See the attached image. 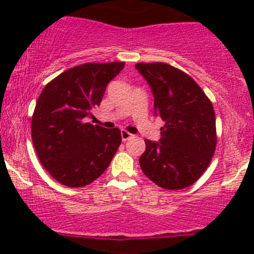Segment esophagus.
<instances>
[{
    "label": "esophagus",
    "mask_w": 254,
    "mask_h": 254,
    "mask_svg": "<svg viewBox=\"0 0 254 254\" xmlns=\"http://www.w3.org/2000/svg\"><path fill=\"white\" fill-rule=\"evenodd\" d=\"M120 134H122V140L123 141H127V140H130L132 137V134H130L129 131H127V130H122V132H120Z\"/></svg>",
    "instance_id": "esophagus-1"
}]
</instances>
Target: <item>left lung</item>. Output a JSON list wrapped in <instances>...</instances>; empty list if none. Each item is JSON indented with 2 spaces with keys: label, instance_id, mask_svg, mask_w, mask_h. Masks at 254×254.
<instances>
[{
  "label": "left lung",
  "instance_id": "8db88e82",
  "mask_svg": "<svg viewBox=\"0 0 254 254\" xmlns=\"http://www.w3.org/2000/svg\"><path fill=\"white\" fill-rule=\"evenodd\" d=\"M153 94L155 115L166 123L157 141L145 140L140 167L165 189L191 186L205 172L216 147L211 102L183 71L165 63L136 64Z\"/></svg>",
  "mask_w": 254,
  "mask_h": 254
}]
</instances>
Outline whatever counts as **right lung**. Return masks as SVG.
Segmentation results:
<instances>
[{
	"mask_svg": "<svg viewBox=\"0 0 254 254\" xmlns=\"http://www.w3.org/2000/svg\"><path fill=\"white\" fill-rule=\"evenodd\" d=\"M125 63H88L65 71L44 87L32 118V140L43 167L71 188L96 181L122 143L120 130L86 123L107 84Z\"/></svg>",
	"mask_w": 254,
	"mask_h": 254,
	"instance_id": "right-lung-1",
	"label": "right lung"
}]
</instances>
